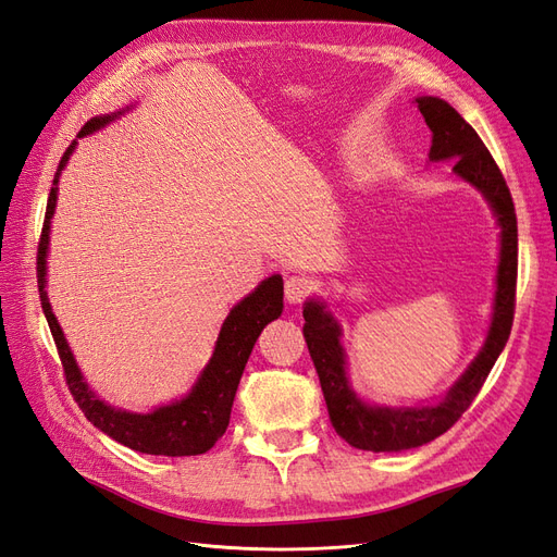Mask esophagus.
Returning a JSON list of instances; mask_svg holds the SVG:
<instances>
[{
  "mask_svg": "<svg viewBox=\"0 0 557 557\" xmlns=\"http://www.w3.org/2000/svg\"><path fill=\"white\" fill-rule=\"evenodd\" d=\"M311 281L307 276H290L285 281V299L290 301V305H301L311 293Z\"/></svg>",
  "mask_w": 557,
  "mask_h": 557,
  "instance_id": "obj_1",
  "label": "esophagus"
}]
</instances>
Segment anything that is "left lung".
Returning <instances> with one entry per match:
<instances>
[{
  "instance_id": "left-lung-1",
  "label": "left lung",
  "mask_w": 557,
  "mask_h": 557,
  "mask_svg": "<svg viewBox=\"0 0 557 557\" xmlns=\"http://www.w3.org/2000/svg\"><path fill=\"white\" fill-rule=\"evenodd\" d=\"M432 132L430 162H453L455 176L476 188L491 205L499 225V262L495 276L493 318L483 348L465 374L434 404L420 407H379L358 397L348 383L342 325L323 299L305 301V339L323 387L327 413L336 434L352 448L397 453L430 444L450 430L479 395L481 385L509 342L516 307L518 225L513 199L499 166L465 117L440 97H416Z\"/></svg>"
}]
</instances>
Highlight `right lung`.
<instances>
[{"instance_id":"right-lung-1","label":"right lung","mask_w":557,"mask_h":557,"mask_svg":"<svg viewBox=\"0 0 557 557\" xmlns=\"http://www.w3.org/2000/svg\"><path fill=\"white\" fill-rule=\"evenodd\" d=\"M129 109H123L117 113L107 115H95L83 125L78 132V139L92 134L97 129L107 127L117 115H123ZM74 144L64 150L60 160V166L53 178V188L48 195L46 205V221L41 230V242L37 252V278H39V297H41V309L48 320L50 334H53L60 360L64 367L66 385L81 407L86 413L90 423L109 434L111 440L123 444L132 450L148 453V455H170V458H181V455H199L213 448V444L221 440L230 425V413H232V401L237 395V387L244 374V367L250 358V350L256 346L260 332L267 323H272L283 311V278L278 274L264 278L256 290L246 295L242 301L232 307L227 313L225 323L218 334V342L213 348V356L201 369L190 393L172 401L164 404V407H156L148 413H134L125 409H115L104 399H99L90 385L83 379L81 369L74 360V352L66 344L62 327L58 318L50 309L48 293H46V258H48V242H50V218L55 213V201H58V183L60 174L70 162V156L74 153Z\"/></svg>"}]
</instances>
